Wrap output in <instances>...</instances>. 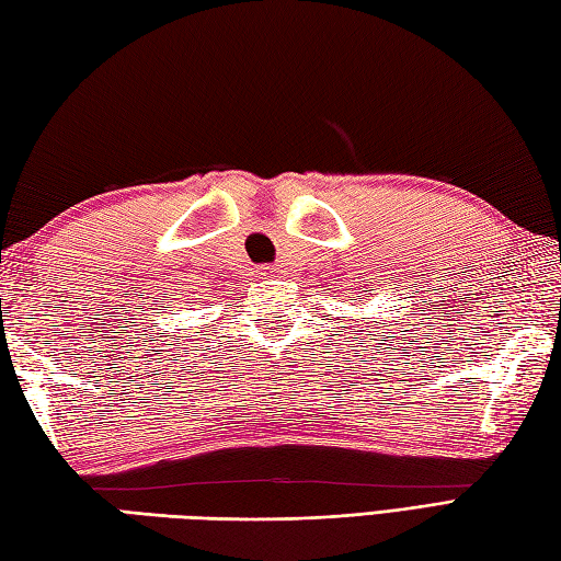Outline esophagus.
Segmentation results:
<instances>
[{
    "label": "esophagus",
    "mask_w": 561,
    "mask_h": 561,
    "mask_svg": "<svg viewBox=\"0 0 561 561\" xmlns=\"http://www.w3.org/2000/svg\"><path fill=\"white\" fill-rule=\"evenodd\" d=\"M271 273H273V268H271Z\"/></svg>",
    "instance_id": "1"
}]
</instances>
